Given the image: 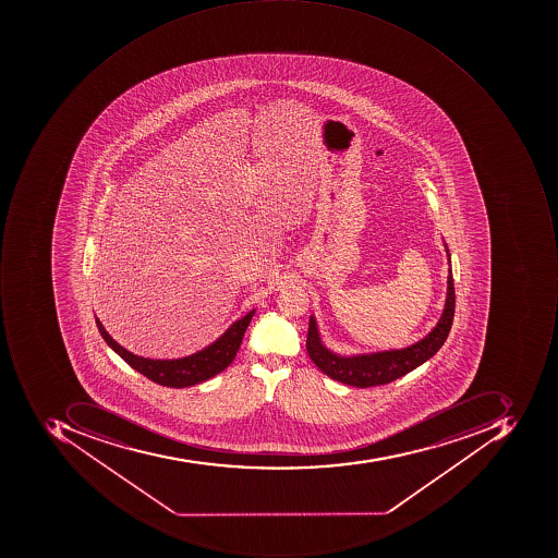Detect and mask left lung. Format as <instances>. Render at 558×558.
I'll return each mask as SVG.
<instances>
[{
    "mask_svg": "<svg viewBox=\"0 0 558 558\" xmlns=\"http://www.w3.org/2000/svg\"><path fill=\"white\" fill-rule=\"evenodd\" d=\"M446 252L449 256L448 246H446ZM454 306V280H452V270L449 268L448 296H446L441 320L437 322L434 330L421 342L402 350H389V352L359 355V357H340L336 353L328 352L322 345L317 325H315L314 317H310L306 352L312 362L333 380H339L347 386L361 387V389L384 386V384L405 376L415 367H420L421 364L429 361L437 350L441 349L442 343L448 339L449 330H451Z\"/></svg>",
    "mask_w": 558,
    "mask_h": 558,
    "instance_id": "left-lung-1",
    "label": "left lung"
}]
</instances>
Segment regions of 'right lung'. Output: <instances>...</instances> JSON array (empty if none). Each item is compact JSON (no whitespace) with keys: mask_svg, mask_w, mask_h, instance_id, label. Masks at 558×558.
<instances>
[{"mask_svg":"<svg viewBox=\"0 0 558 558\" xmlns=\"http://www.w3.org/2000/svg\"><path fill=\"white\" fill-rule=\"evenodd\" d=\"M255 310L250 312L246 317L238 320L236 324L228 328L227 333L221 339L216 340L208 349L190 355V357L178 359V361H153V359L137 357L134 353L128 352L124 347L119 345L112 337L107 333L106 328L100 324L99 318H95L99 327L100 336L104 337L109 347H112L132 368L141 372L147 379L165 387L194 386V384L205 383L211 379L219 372L225 371L231 362L234 361L244 331L248 328Z\"/></svg>","mask_w":558,"mask_h":558,"instance_id":"right-lung-1","label":"right lung"}]
</instances>
